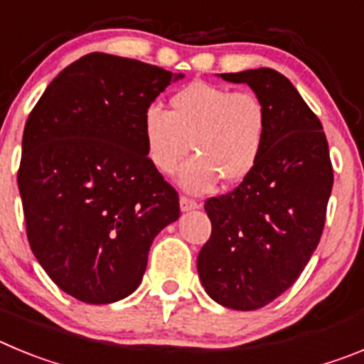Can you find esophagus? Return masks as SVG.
<instances>
[{
  "mask_svg": "<svg viewBox=\"0 0 364 364\" xmlns=\"http://www.w3.org/2000/svg\"><path fill=\"white\" fill-rule=\"evenodd\" d=\"M198 202L193 200V198H188V197H180V210L182 211H191V210H197L198 208Z\"/></svg>",
  "mask_w": 364,
  "mask_h": 364,
  "instance_id": "esophagus-1",
  "label": "esophagus"
}]
</instances>
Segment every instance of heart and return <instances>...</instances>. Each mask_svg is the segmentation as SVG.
Returning <instances> with one entry per match:
<instances>
[{
  "instance_id": "b5f03b06",
  "label": "heart",
  "mask_w": 364,
  "mask_h": 364,
  "mask_svg": "<svg viewBox=\"0 0 364 364\" xmlns=\"http://www.w3.org/2000/svg\"><path fill=\"white\" fill-rule=\"evenodd\" d=\"M171 111L151 105L142 131L151 164L173 175L182 160L195 156L180 173L188 191L204 193L222 178L239 184L255 171L268 138V107L253 91L193 82L169 100Z\"/></svg>"
}]
</instances>
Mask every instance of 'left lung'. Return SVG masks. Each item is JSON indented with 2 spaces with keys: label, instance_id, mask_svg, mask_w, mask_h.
Wrapping results in <instances>:
<instances>
[{
  "label": "left lung",
  "instance_id": "8db88e82",
  "mask_svg": "<svg viewBox=\"0 0 364 364\" xmlns=\"http://www.w3.org/2000/svg\"><path fill=\"white\" fill-rule=\"evenodd\" d=\"M220 78L252 87L268 107L269 127L255 171L205 200L211 237L197 269L213 301L247 311L284 294L314 255L333 169L319 118L286 76L262 67Z\"/></svg>",
  "mask_w": 364,
  "mask_h": 364
}]
</instances>
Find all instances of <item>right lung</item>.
Returning <instances> with one entry per match:
<instances>
[{
  "mask_svg": "<svg viewBox=\"0 0 364 364\" xmlns=\"http://www.w3.org/2000/svg\"><path fill=\"white\" fill-rule=\"evenodd\" d=\"M180 78L91 53L58 74L28 114L18 171L28 244L78 301L133 294L154 237L180 217L178 193L151 164L142 131L146 109Z\"/></svg>",
  "mask_w": 364,
  "mask_h": 364,
  "instance_id": "add662e5",
  "label": "right lung"
}]
</instances>
